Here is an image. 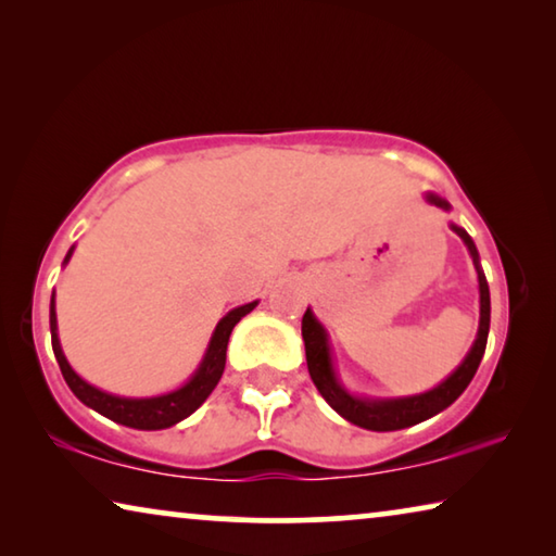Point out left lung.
Returning <instances> with one entry per match:
<instances>
[{
	"mask_svg": "<svg viewBox=\"0 0 556 556\" xmlns=\"http://www.w3.org/2000/svg\"><path fill=\"white\" fill-rule=\"evenodd\" d=\"M426 200L430 205L440 210H451V202L443 200L435 192H426ZM451 230L460 237L468 247L475 271H478V287H480V326L478 337H475L468 356L463 358V364L455 368V371L445 378L443 383H438L435 389L416 395H403V399H364V395H354L343 389L337 368H333V356H331V343L329 333H326L324 324L316 319L312 309H306L302 319V337H304V349H306V366H309V376L316 389L324 395V401L331 405L333 410L339 413L341 418L354 422L358 428L366 430H378V433H386V430H401L410 428L416 422H422L428 418L438 416L440 410H445L447 405L460 399V393L468 389L475 371H478L484 346H488V333H490V287L488 279H484V271L480 267V254L478 247H475L472 237L451 223Z\"/></svg>",
	"mask_w": 556,
	"mask_h": 556,
	"instance_id": "obj_1",
	"label": "left lung"
}]
</instances>
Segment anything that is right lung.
Listing matches in <instances>:
<instances>
[{
	"label": "right lung",
	"instance_id": "add662e5",
	"mask_svg": "<svg viewBox=\"0 0 556 556\" xmlns=\"http://www.w3.org/2000/svg\"><path fill=\"white\" fill-rule=\"evenodd\" d=\"M74 254V247L66 252L64 264H68ZM260 302H250L237 306V309L227 312L223 319L217 321L213 337L205 349V356H202L200 366L195 368L188 381H185L180 389L167 391L161 395H151V399H126V395H113L101 389H96L88 381L78 376L72 364H68L64 356V349H61L59 341V326H56V299L51 294V306H49V324H51V349H54V356L59 361L61 374H64V381L74 395L88 408H93L101 416L111 418L113 422H121V426L136 428V430H163L170 428L175 422L185 420L192 416L202 403L207 401V395L215 391V386L225 371V354H227V341H230V333L235 324L242 319V316L250 314Z\"/></svg>",
	"mask_w": 556,
	"mask_h": 556
}]
</instances>
